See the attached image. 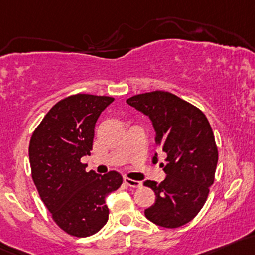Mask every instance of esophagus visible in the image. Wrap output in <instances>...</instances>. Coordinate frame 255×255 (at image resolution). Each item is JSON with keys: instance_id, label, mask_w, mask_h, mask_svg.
Here are the masks:
<instances>
[{"instance_id": "esophagus-1", "label": "esophagus", "mask_w": 255, "mask_h": 255, "mask_svg": "<svg viewBox=\"0 0 255 255\" xmlns=\"http://www.w3.org/2000/svg\"><path fill=\"white\" fill-rule=\"evenodd\" d=\"M123 181H125V183L130 187H140L141 186V183L139 180H134V179H129L127 177L123 178Z\"/></svg>"}]
</instances>
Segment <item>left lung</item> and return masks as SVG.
<instances>
[{"label":"left lung","instance_id":"left-lung-1","mask_svg":"<svg viewBox=\"0 0 255 255\" xmlns=\"http://www.w3.org/2000/svg\"><path fill=\"white\" fill-rule=\"evenodd\" d=\"M127 103L149 116L156 145L167 155L161 163L166 179L144 181L156 195L145 217L162 228L185 225L201 211L214 183L218 149L211 125L200 109L169 92L138 94Z\"/></svg>","mask_w":255,"mask_h":255}]
</instances>
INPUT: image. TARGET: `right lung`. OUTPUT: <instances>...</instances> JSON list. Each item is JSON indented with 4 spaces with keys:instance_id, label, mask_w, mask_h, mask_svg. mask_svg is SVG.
Listing matches in <instances>:
<instances>
[{
    "instance_id": "right-lung-1",
    "label": "right lung",
    "mask_w": 255,
    "mask_h": 255,
    "mask_svg": "<svg viewBox=\"0 0 255 255\" xmlns=\"http://www.w3.org/2000/svg\"><path fill=\"white\" fill-rule=\"evenodd\" d=\"M113 102L81 93L65 98L47 113L30 140L33 183L53 220L71 236H91L105 225V197L122 184L120 173L86 172L81 162L93 149L98 117Z\"/></svg>"
}]
</instances>
